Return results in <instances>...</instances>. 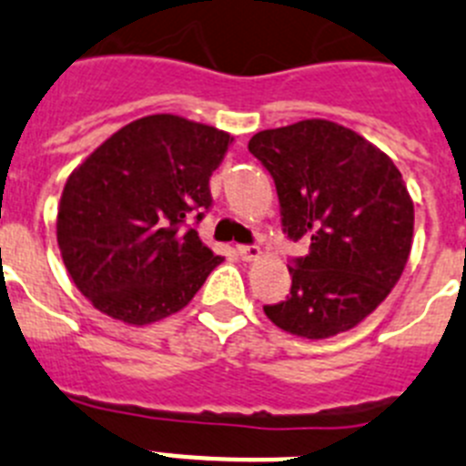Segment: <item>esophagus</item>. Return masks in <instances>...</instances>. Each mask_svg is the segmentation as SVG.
I'll return each instance as SVG.
<instances>
[{
    "label": "esophagus",
    "mask_w": 466,
    "mask_h": 466,
    "mask_svg": "<svg viewBox=\"0 0 466 466\" xmlns=\"http://www.w3.org/2000/svg\"><path fill=\"white\" fill-rule=\"evenodd\" d=\"M237 250L241 255V259H246V262L259 258V246H255V243H250V246H237Z\"/></svg>",
    "instance_id": "obj_1"
}]
</instances>
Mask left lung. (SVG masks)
I'll use <instances>...</instances> for the list:
<instances>
[{
    "mask_svg": "<svg viewBox=\"0 0 466 466\" xmlns=\"http://www.w3.org/2000/svg\"><path fill=\"white\" fill-rule=\"evenodd\" d=\"M248 150L274 178L290 241V295L267 304L276 327L304 339L353 329L400 280L413 238V202L400 169L358 132L329 120L264 129Z\"/></svg>",
    "mask_w": 466,
    "mask_h": 466,
    "instance_id": "left-lung-1",
    "label": "left lung"
}]
</instances>
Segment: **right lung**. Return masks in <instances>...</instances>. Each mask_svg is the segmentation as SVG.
Here are the masks:
<instances>
[{"mask_svg": "<svg viewBox=\"0 0 466 466\" xmlns=\"http://www.w3.org/2000/svg\"><path fill=\"white\" fill-rule=\"evenodd\" d=\"M229 144L223 129L157 113L125 125L74 169L57 246L95 309L148 325L197 295L223 262L195 225L211 208L208 178Z\"/></svg>", "mask_w": 466, "mask_h": 466, "instance_id": "obj_1", "label": "right lung"}]
</instances>
